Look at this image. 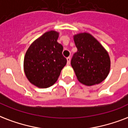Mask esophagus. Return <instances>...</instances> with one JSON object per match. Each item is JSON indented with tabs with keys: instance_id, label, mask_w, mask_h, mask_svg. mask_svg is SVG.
I'll list each match as a JSON object with an SVG mask.
<instances>
[{
	"instance_id": "34e87169",
	"label": "esophagus",
	"mask_w": 128,
	"mask_h": 128,
	"mask_svg": "<svg viewBox=\"0 0 128 128\" xmlns=\"http://www.w3.org/2000/svg\"><path fill=\"white\" fill-rule=\"evenodd\" d=\"M67 64L68 65H70V62H71V58L70 57H67Z\"/></svg>"
}]
</instances>
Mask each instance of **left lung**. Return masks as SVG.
<instances>
[{
  "label": "left lung",
  "instance_id": "8db88e82",
  "mask_svg": "<svg viewBox=\"0 0 128 128\" xmlns=\"http://www.w3.org/2000/svg\"><path fill=\"white\" fill-rule=\"evenodd\" d=\"M73 39L78 51L73 55L71 64L78 81L88 86L100 84L110 70L108 51L88 32L75 34Z\"/></svg>",
  "mask_w": 128,
  "mask_h": 128
}]
</instances>
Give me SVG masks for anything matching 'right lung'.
I'll return each instance as SVG.
<instances>
[{"mask_svg": "<svg viewBox=\"0 0 128 128\" xmlns=\"http://www.w3.org/2000/svg\"><path fill=\"white\" fill-rule=\"evenodd\" d=\"M59 32L50 30L34 40L26 50L24 58V71L34 86L46 88L58 80L67 63L63 57V47L57 42Z\"/></svg>", "mask_w": 128, "mask_h": 128, "instance_id": "1", "label": "right lung"}]
</instances>
